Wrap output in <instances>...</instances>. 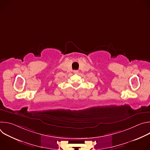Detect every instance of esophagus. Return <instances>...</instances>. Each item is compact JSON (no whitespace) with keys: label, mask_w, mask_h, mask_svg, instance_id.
<instances>
[{"label":"esophagus","mask_w":150,"mask_h":150,"mask_svg":"<svg viewBox=\"0 0 150 150\" xmlns=\"http://www.w3.org/2000/svg\"><path fill=\"white\" fill-rule=\"evenodd\" d=\"M78 71H77V70H74V73L75 74H78Z\"/></svg>","instance_id":"34e87169"}]
</instances>
